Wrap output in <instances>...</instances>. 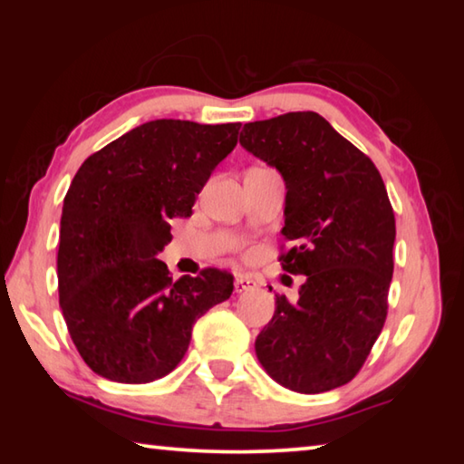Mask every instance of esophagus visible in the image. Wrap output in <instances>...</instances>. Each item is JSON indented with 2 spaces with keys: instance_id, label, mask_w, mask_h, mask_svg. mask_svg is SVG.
Masks as SVG:
<instances>
[{
  "instance_id": "esophagus-1",
  "label": "esophagus",
  "mask_w": 464,
  "mask_h": 464,
  "mask_svg": "<svg viewBox=\"0 0 464 464\" xmlns=\"http://www.w3.org/2000/svg\"><path fill=\"white\" fill-rule=\"evenodd\" d=\"M256 286V282L249 276H237L235 278V293H246V290H251Z\"/></svg>"
}]
</instances>
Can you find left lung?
Masks as SVG:
<instances>
[{
  "label": "left lung",
  "mask_w": 464,
  "mask_h": 464,
  "mask_svg": "<svg viewBox=\"0 0 464 464\" xmlns=\"http://www.w3.org/2000/svg\"><path fill=\"white\" fill-rule=\"evenodd\" d=\"M239 143L286 184L278 260L307 280L298 301L276 296L256 354L274 381L315 395L350 382L387 319L395 215L371 157L317 112L247 122ZM272 290V288H270Z\"/></svg>",
  "instance_id": "obj_1"
}]
</instances>
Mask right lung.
<instances>
[{
    "label": "right lung",
    "mask_w": 464,
    "mask_h": 464,
    "mask_svg": "<svg viewBox=\"0 0 464 464\" xmlns=\"http://www.w3.org/2000/svg\"><path fill=\"white\" fill-rule=\"evenodd\" d=\"M239 127L151 121L77 169L63 200L59 304L96 374L127 384L161 379L184 358L196 319L231 296V274L204 268L171 280L157 254L171 241V218L192 215Z\"/></svg>",
    "instance_id": "right-lung-1"
}]
</instances>
